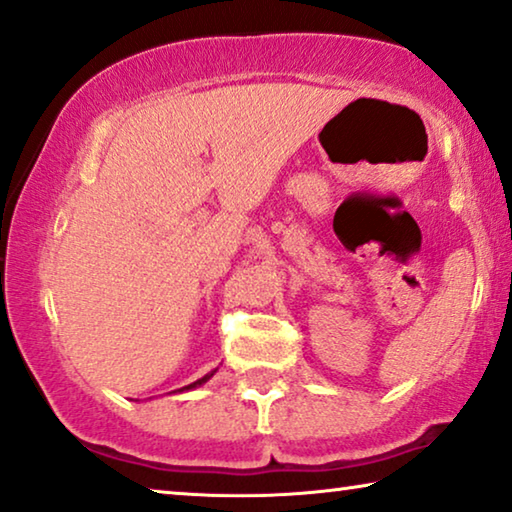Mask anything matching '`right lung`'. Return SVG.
<instances>
[{
	"mask_svg": "<svg viewBox=\"0 0 512 512\" xmlns=\"http://www.w3.org/2000/svg\"><path fill=\"white\" fill-rule=\"evenodd\" d=\"M216 372H218V368L216 370H211L209 372V375H204L202 379H197V381H193V384H188V386H183V388H179V393H183V391H193V388H197V386H202V384H207V381L213 377V375H216Z\"/></svg>",
	"mask_w": 512,
	"mask_h": 512,
	"instance_id": "right-lung-1",
	"label": "right lung"
}]
</instances>
